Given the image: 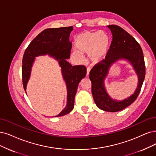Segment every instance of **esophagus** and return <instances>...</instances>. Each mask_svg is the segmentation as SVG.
<instances>
[{"label": "esophagus", "instance_id": "1", "mask_svg": "<svg viewBox=\"0 0 156 156\" xmlns=\"http://www.w3.org/2000/svg\"><path fill=\"white\" fill-rule=\"evenodd\" d=\"M90 71V67H88L87 68V76H89Z\"/></svg>", "mask_w": 156, "mask_h": 156}]
</instances>
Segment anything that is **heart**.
Masks as SVG:
<instances>
[{
    "label": "heart",
    "mask_w": 156,
    "mask_h": 156,
    "mask_svg": "<svg viewBox=\"0 0 156 156\" xmlns=\"http://www.w3.org/2000/svg\"><path fill=\"white\" fill-rule=\"evenodd\" d=\"M75 47L78 52L74 55L82 58L81 53L87 54L94 62L101 60L110 47V38L103 31L98 32L86 31L78 35L75 40Z\"/></svg>",
    "instance_id": "obj_1"
}]
</instances>
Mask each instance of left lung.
<instances>
[{
	"label": "left lung",
	"instance_id": "8db88e82",
	"mask_svg": "<svg viewBox=\"0 0 156 156\" xmlns=\"http://www.w3.org/2000/svg\"><path fill=\"white\" fill-rule=\"evenodd\" d=\"M112 40L105 59L97 63L91 69L89 78L92 83V94L97 107L107 112L122 111L132 104L139 95L145 76V64L143 51L140 44L123 28L116 25H109ZM124 58L133 66L139 78V84L134 94L122 102L112 101L107 94L103 80L113 62Z\"/></svg>",
	"mask_w": 156,
	"mask_h": 156
}]
</instances>
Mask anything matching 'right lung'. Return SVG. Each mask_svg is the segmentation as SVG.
<instances>
[{"label": "right lung", "instance_id": "add662e5", "mask_svg": "<svg viewBox=\"0 0 156 156\" xmlns=\"http://www.w3.org/2000/svg\"><path fill=\"white\" fill-rule=\"evenodd\" d=\"M73 30V26L44 30L27 46L22 58V84L25 91L34 57L49 54L59 60L63 76L67 84V103L57 117L64 116L72 111L78 85L87 73L85 66H72L66 61L70 57L72 44L69 42V35Z\"/></svg>", "mask_w": 156, "mask_h": 156}]
</instances>
